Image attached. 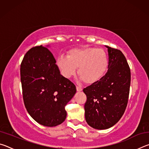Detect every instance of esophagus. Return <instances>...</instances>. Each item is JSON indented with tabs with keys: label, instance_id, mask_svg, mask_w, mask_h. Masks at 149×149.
Instances as JSON below:
<instances>
[{
	"label": "esophagus",
	"instance_id": "esophagus-1",
	"mask_svg": "<svg viewBox=\"0 0 149 149\" xmlns=\"http://www.w3.org/2000/svg\"><path fill=\"white\" fill-rule=\"evenodd\" d=\"M76 89H77V91H82V88L77 86V87H76Z\"/></svg>",
	"mask_w": 149,
	"mask_h": 149
}]
</instances>
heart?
<instances>
[{"label":"heart","mask_w":149,"mask_h":149,"mask_svg":"<svg viewBox=\"0 0 149 149\" xmlns=\"http://www.w3.org/2000/svg\"><path fill=\"white\" fill-rule=\"evenodd\" d=\"M56 64L65 77L75 75L77 68L80 79L87 84H94L107 72L109 58L104 50L87 47L69 50L67 56L58 58Z\"/></svg>","instance_id":"b5f03b06"}]
</instances>
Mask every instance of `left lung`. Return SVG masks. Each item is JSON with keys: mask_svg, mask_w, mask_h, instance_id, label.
Listing matches in <instances>:
<instances>
[{"mask_svg": "<svg viewBox=\"0 0 149 149\" xmlns=\"http://www.w3.org/2000/svg\"><path fill=\"white\" fill-rule=\"evenodd\" d=\"M108 49L109 67L99 81L84 89L87 96L85 116L96 130L114 125L124 113L129 97L131 72L124 55L120 50Z\"/></svg>", "mask_w": 149, "mask_h": 149, "instance_id": "left-lung-1", "label": "left lung"}]
</instances>
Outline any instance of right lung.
I'll list each match as a JSON object with an SVG mask.
<instances>
[{
	"label": "right lung",
	"mask_w": 149,
	"mask_h": 149,
	"mask_svg": "<svg viewBox=\"0 0 149 149\" xmlns=\"http://www.w3.org/2000/svg\"><path fill=\"white\" fill-rule=\"evenodd\" d=\"M49 45L32 48L20 65L24 104L39 124L54 127L66 118L65 106L76 93L72 82L60 74Z\"/></svg>",
	"instance_id": "obj_1"
}]
</instances>
